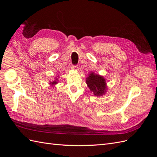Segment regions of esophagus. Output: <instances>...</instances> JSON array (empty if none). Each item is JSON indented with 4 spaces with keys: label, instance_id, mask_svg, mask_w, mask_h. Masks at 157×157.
<instances>
[{
    "label": "esophagus",
    "instance_id": "1",
    "mask_svg": "<svg viewBox=\"0 0 157 157\" xmlns=\"http://www.w3.org/2000/svg\"><path fill=\"white\" fill-rule=\"evenodd\" d=\"M78 66L77 65H72V67H71V69H73V70H77L78 69Z\"/></svg>",
    "mask_w": 157,
    "mask_h": 157
}]
</instances>
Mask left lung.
Wrapping results in <instances>:
<instances>
[{"mask_svg": "<svg viewBox=\"0 0 157 157\" xmlns=\"http://www.w3.org/2000/svg\"><path fill=\"white\" fill-rule=\"evenodd\" d=\"M86 82L94 96H101L107 92L106 80L103 77L98 74H95L94 72L89 73Z\"/></svg>", "mask_w": 157, "mask_h": 157, "instance_id": "left-lung-1", "label": "left lung"}]
</instances>
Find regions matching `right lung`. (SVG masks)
<instances>
[{
  "mask_svg": "<svg viewBox=\"0 0 157 157\" xmlns=\"http://www.w3.org/2000/svg\"><path fill=\"white\" fill-rule=\"evenodd\" d=\"M58 78H56V80H54L53 82H50V84L51 85V86H54L55 84H56L57 83H58Z\"/></svg>",
  "mask_w": 157,
  "mask_h": 157,
  "instance_id": "add662e5",
  "label": "right lung"
}]
</instances>
